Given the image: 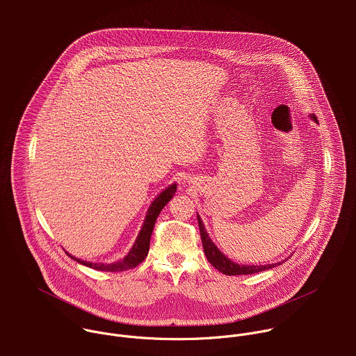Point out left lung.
<instances>
[{
	"instance_id": "obj_1",
	"label": "left lung",
	"mask_w": 356,
	"mask_h": 356,
	"mask_svg": "<svg viewBox=\"0 0 356 356\" xmlns=\"http://www.w3.org/2000/svg\"><path fill=\"white\" fill-rule=\"evenodd\" d=\"M312 118L316 122H318L316 115H312ZM197 220H198V228H200V235H201V241H202V248H204V253H206L209 262L217 270H220V272H222L224 275H228V276H235V275H253V273H258V272L275 268L276 264L275 265H257V266L249 265V266H245V265H238V264L231 262L224 255V253H221V250H218V248L210 239V236L207 235V231L204 228V224H202V221L198 216H197Z\"/></svg>"
}]
</instances>
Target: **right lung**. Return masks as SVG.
I'll return each mask as SVG.
<instances>
[{
	"label": "right lung",
	"instance_id": "1",
	"mask_svg": "<svg viewBox=\"0 0 356 356\" xmlns=\"http://www.w3.org/2000/svg\"><path fill=\"white\" fill-rule=\"evenodd\" d=\"M175 193H176V184H172L170 187L163 190L156 197V200L152 202V206L147 210V216H146V220L143 222V227H142V229H140V232H139V235H138L132 249L129 250L128 255L124 259H121L120 262L108 264V265H104V264H91V262H84V261L76 259V258H73L70 255L69 257L72 259L77 261L79 264L84 265V266H88V268L95 269V270H103V272H122V270H128V269L136 268L139 264L143 262V259L147 255L149 243H150V235H152V231H154V227H155V222H156V218H158L159 213L162 211V209L170 201V198L175 195Z\"/></svg>",
	"mask_w": 356,
	"mask_h": 356
}]
</instances>
